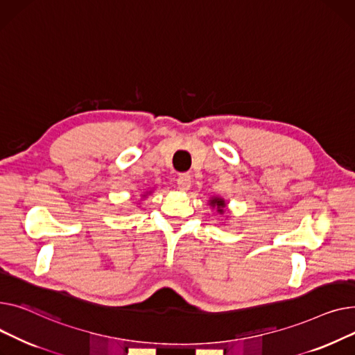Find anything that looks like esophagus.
<instances>
[{"mask_svg": "<svg viewBox=\"0 0 355 355\" xmlns=\"http://www.w3.org/2000/svg\"><path fill=\"white\" fill-rule=\"evenodd\" d=\"M191 182H192V180H191V175H187V173L179 175V178H178V180H176L178 189L182 191V192L189 191V189H191Z\"/></svg>", "mask_w": 355, "mask_h": 355, "instance_id": "obj_1", "label": "esophagus"}]
</instances>
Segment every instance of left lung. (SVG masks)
<instances>
[{"label": "left lung", "instance_id": "1", "mask_svg": "<svg viewBox=\"0 0 355 355\" xmlns=\"http://www.w3.org/2000/svg\"><path fill=\"white\" fill-rule=\"evenodd\" d=\"M209 205L211 206H214V207H216V209H218V212L222 215L223 212H225V206H226V202L222 199V198H212L211 200H209Z\"/></svg>", "mask_w": 355, "mask_h": 355}]
</instances>
